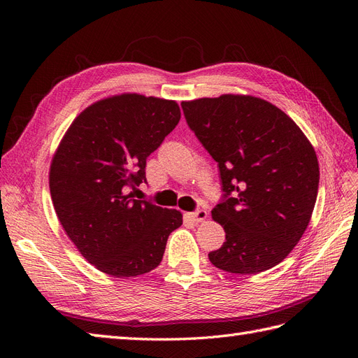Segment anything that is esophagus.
I'll use <instances>...</instances> for the list:
<instances>
[{"label": "esophagus", "instance_id": "esophagus-1", "mask_svg": "<svg viewBox=\"0 0 358 358\" xmlns=\"http://www.w3.org/2000/svg\"><path fill=\"white\" fill-rule=\"evenodd\" d=\"M208 210H204V209H197L196 212H192V213H188V218L192 221V222H196V224H199V222H203L206 218H208Z\"/></svg>", "mask_w": 358, "mask_h": 358}]
</instances>
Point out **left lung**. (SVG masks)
I'll return each mask as SVG.
<instances>
[{"instance_id": "1", "label": "left lung", "mask_w": 358, "mask_h": 358, "mask_svg": "<svg viewBox=\"0 0 358 358\" xmlns=\"http://www.w3.org/2000/svg\"><path fill=\"white\" fill-rule=\"evenodd\" d=\"M191 131L218 162L222 197L212 218L225 242L210 263L239 275L279 264L297 245L317 201L320 167L306 136L276 106L249 95L183 101Z\"/></svg>"}]
</instances>
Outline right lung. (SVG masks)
<instances>
[{
  "label": "right lung",
  "mask_w": 358,
  "mask_h": 358,
  "mask_svg": "<svg viewBox=\"0 0 358 358\" xmlns=\"http://www.w3.org/2000/svg\"><path fill=\"white\" fill-rule=\"evenodd\" d=\"M180 119L176 101L124 94L85 109L53 157L49 188L64 230L101 272L131 278L162 259L182 213L136 200L146 159Z\"/></svg>",
  "instance_id": "1"
}]
</instances>
